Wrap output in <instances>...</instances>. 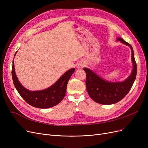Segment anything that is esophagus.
Returning a JSON list of instances; mask_svg holds the SVG:
<instances>
[{
    "label": "esophagus",
    "mask_w": 148,
    "mask_h": 148,
    "mask_svg": "<svg viewBox=\"0 0 148 148\" xmlns=\"http://www.w3.org/2000/svg\"><path fill=\"white\" fill-rule=\"evenodd\" d=\"M84 66V64L83 63H79L78 64L77 66L78 69H80V68H82V67Z\"/></svg>",
    "instance_id": "esophagus-1"
}]
</instances>
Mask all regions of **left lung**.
<instances>
[{"label":"left lung","instance_id":"obj_1","mask_svg":"<svg viewBox=\"0 0 148 148\" xmlns=\"http://www.w3.org/2000/svg\"><path fill=\"white\" fill-rule=\"evenodd\" d=\"M117 41L129 46L132 51L133 69L131 74L127 79L120 82H108L90 69H83L86 73V86L88 95L93 101L101 104H113L123 99L131 89L136 79L137 66L132 46L122 38H117Z\"/></svg>","mask_w":148,"mask_h":148}]
</instances>
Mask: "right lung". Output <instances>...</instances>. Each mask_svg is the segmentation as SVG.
<instances>
[{"mask_svg": "<svg viewBox=\"0 0 148 148\" xmlns=\"http://www.w3.org/2000/svg\"><path fill=\"white\" fill-rule=\"evenodd\" d=\"M16 52L17 51L15 56ZM75 70V68H73L66 71L52 86L40 91H30L21 85L15 73L13 60L12 75L13 84L17 91L28 104L36 108L48 109L57 105L64 99L67 83Z\"/></svg>", "mask_w": 148, "mask_h": 148, "instance_id": "1", "label": "right lung"}]
</instances>
